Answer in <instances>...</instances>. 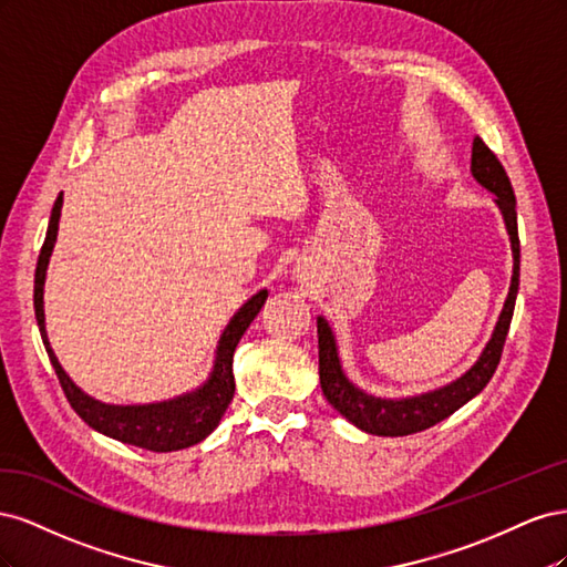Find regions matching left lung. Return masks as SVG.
<instances>
[{
  "instance_id": "8db88e82",
  "label": "left lung",
  "mask_w": 567,
  "mask_h": 567,
  "mask_svg": "<svg viewBox=\"0 0 567 567\" xmlns=\"http://www.w3.org/2000/svg\"><path fill=\"white\" fill-rule=\"evenodd\" d=\"M471 175L473 179L494 194V203L499 208L504 225L508 231L511 252H513V274L504 310L496 321L492 338L487 340L485 350L480 352L477 362L458 375L456 381L435 388L431 392L414 394V398H375L371 392L357 388L346 371L338 354V342L331 323L323 317H317V333H319V381L323 398L346 416L359 431L381 437H402L411 433H421L444 419H450L456 409L471 402L475 394L485 390L489 379L499 367L504 342L508 336V326L513 319V307H516V296L520 286V241H518V215H516V196L506 175L504 165L494 156L489 146L475 136L473 140V156H471Z\"/></svg>"
}]
</instances>
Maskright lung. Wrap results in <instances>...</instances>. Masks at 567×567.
I'll use <instances>...</instances> for the list:
<instances>
[{"instance_id": "obj_1", "label": "right lung", "mask_w": 567, "mask_h": 567, "mask_svg": "<svg viewBox=\"0 0 567 567\" xmlns=\"http://www.w3.org/2000/svg\"><path fill=\"white\" fill-rule=\"evenodd\" d=\"M63 208V194H59L54 208H51L49 227L44 246L38 257L35 269V317L40 326V336L44 342V350L49 354V362L54 367L59 383L65 392L68 402L75 409V414L101 435L113 437L117 442L132 444V447H142L148 452H177L194 447L200 440L208 437L219 425L221 416L234 400V352L238 340L246 333L250 321L262 310L267 300V288L257 290L252 298H248L238 312L229 319V323L221 331L217 340V350L213 359V369L198 388L177 394L173 400L151 402V404H106L94 400L92 394L84 392L73 383L71 375L63 371L59 364V357L51 350V342L47 336L44 323V281H47V267L49 257L54 252L56 236H59V219Z\"/></svg>"}]
</instances>
